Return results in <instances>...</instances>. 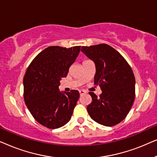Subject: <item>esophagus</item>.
<instances>
[{
	"label": "esophagus",
	"mask_w": 157,
	"mask_h": 157,
	"mask_svg": "<svg viewBox=\"0 0 157 157\" xmlns=\"http://www.w3.org/2000/svg\"><path fill=\"white\" fill-rule=\"evenodd\" d=\"M79 94H80V95H82V94H86V91H83V90H80V91H79Z\"/></svg>",
	"instance_id": "34e87169"
}]
</instances>
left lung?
<instances>
[{
  "label": "left lung",
  "mask_w": 157,
  "mask_h": 157,
  "mask_svg": "<svg viewBox=\"0 0 157 157\" xmlns=\"http://www.w3.org/2000/svg\"><path fill=\"white\" fill-rule=\"evenodd\" d=\"M81 51L94 62V84L102 93L98 97L89 92L92 101L87 106L92 119L106 126L117 125L125 119L135 98V77L125 59L107 44L82 46Z\"/></svg>",
  "instance_id": "1"
}]
</instances>
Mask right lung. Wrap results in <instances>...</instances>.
<instances>
[{
	"label": "right lung",
	"mask_w": 157,
	"mask_h": 157,
	"mask_svg": "<svg viewBox=\"0 0 157 157\" xmlns=\"http://www.w3.org/2000/svg\"><path fill=\"white\" fill-rule=\"evenodd\" d=\"M81 46H49L36 56L23 78V97L27 108L38 123L58 128L71 118L79 92L59 91L60 80L66 77Z\"/></svg>",
	"instance_id": "1"
}]
</instances>
